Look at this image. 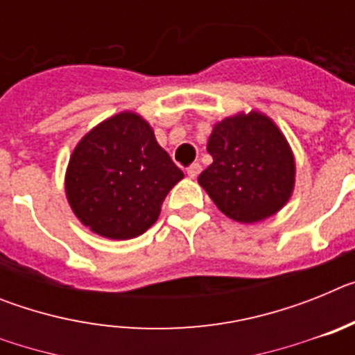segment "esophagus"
<instances>
[{
    "instance_id": "obj_1",
    "label": "esophagus",
    "mask_w": 355,
    "mask_h": 355,
    "mask_svg": "<svg viewBox=\"0 0 355 355\" xmlns=\"http://www.w3.org/2000/svg\"><path fill=\"white\" fill-rule=\"evenodd\" d=\"M200 171H202L200 163H192V165L187 168V174L190 175V178H197V175L200 174Z\"/></svg>"
}]
</instances>
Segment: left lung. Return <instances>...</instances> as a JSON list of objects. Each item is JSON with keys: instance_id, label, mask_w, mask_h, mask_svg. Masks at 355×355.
<instances>
[{"instance_id": "obj_1", "label": "left lung", "mask_w": 355, "mask_h": 355, "mask_svg": "<svg viewBox=\"0 0 355 355\" xmlns=\"http://www.w3.org/2000/svg\"><path fill=\"white\" fill-rule=\"evenodd\" d=\"M213 163L199 183L224 215L252 224L288 202L295 183V162L274 122L252 112L218 122L208 140Z\"/></svg>"}]
</instances>
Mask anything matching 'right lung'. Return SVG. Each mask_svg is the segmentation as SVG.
Returning a JSON list of instances; mask_svg holds the SVG:
<instances>
[{
    "label": "right lung",
    "instance_id": "1",
    "mask_svg": "<svg viewBox=\"0 0 355 355\" xmlns=\"http://www.w3.org/2000/svg\"><path fill=\"white\" fill-rule=\"evenodd\" d=\"M183 171L156 142L150 126L124 112L85 135L65 175L72 211L94 233L130 240L158 220Z\"/></svg>",
    "mask_w": 355,
    "mask_h": 355
}]
</instances>
